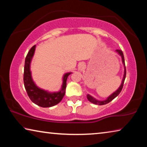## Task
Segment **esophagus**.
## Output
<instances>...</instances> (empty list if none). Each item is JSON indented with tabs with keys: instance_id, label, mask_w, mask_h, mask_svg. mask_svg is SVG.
<instances>
[{
	"instance_id": "34e87169",
	"label": "esophagus",
	"mask_w": 147,
	"mask_h": 147,
	"mask_svg": "<svg viewBox=\"0 0 147 147\" xmlns=\"http://www.w3.org/2000/svg\"><path fill=\"white\" fill-rule=\"evenodd\" d=\"M84 67H85L84 63H80L79 65V69L80 70H82V69L84 68Z\"/></svg>"
}]
</instances>
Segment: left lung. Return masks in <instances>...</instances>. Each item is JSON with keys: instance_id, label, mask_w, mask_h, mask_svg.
Returning a JSON list of instances; mask_svg holds the SVG:
<instances>
[{"instance_id": "left-lung-1", "label": "left lung", "mask_w": 147, "mask_h": 147, "mask_svg": "<svg viewBox=\"0 0 147 147\" xmlns=\"http://www.w3.org/2000/svg\"><path fill=\"white\" fill-rule=\"evenodd\" d=\"M116 52H117V53L120 54L121 56V58H122V61H123V63L124 64V76H123V81H122V84L121 86L119 87V88L115 92H114L113 94H111L110 96H109V97L106 99L105 100H103V101H99L96 100L95 98H94L93 97H92L91 95H89V94H88L87 95V98H88V100L89 102H91V103L94 104H98V105H104V104H106L109 103V102H111L112 100H113L114 98H115L117 96H118L119 93H121V91H122V89L123 88V85H124V80H125L126 78V66H125V62H124V54L123 51H121V50H116Z\"/></svg>"}]
</instances>
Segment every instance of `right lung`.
I'll use <instances>...</instances> for the list:
<instances>
[{
    "label": "right lung",
    "mask_w": 147,
    "mask_h": 147,
    "mask_svg": "<svg viewBox=\"0 0 147 147\" xmlns=\"http://www.w3.org/2000/svg\"><path fill=\"white\" fill-rule=\"evenodd\" d=\"M36 45H34L28 51L24 61L23 81L24 88L29 98L34 104L43 108H49L58 104L60 102L65 93L67 79L71 73H66L63 76V85L61 89L57 93H49L38 88L32 80L30 65L32 57L34 56Z\"/></svg>",
    "instance_id": "add662e5"
}]
</instances>
